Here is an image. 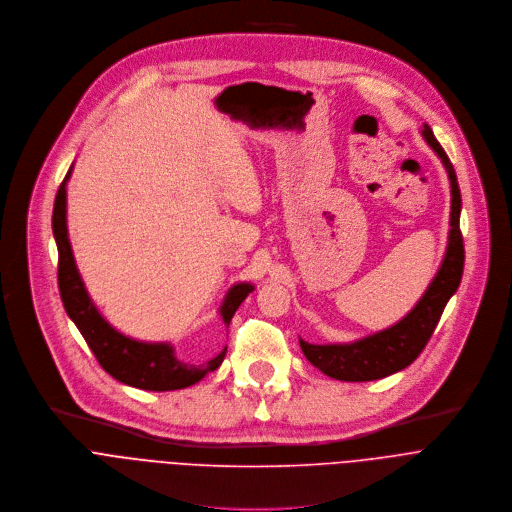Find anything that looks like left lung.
I'll list each match as a JSON object with an SVG mask.
<instances>
[{"instance_id":"left-lung-1","label":"left lung","mask_w":512,"mask_h":512,"mask_svg":"<svg viewBox=\"0 0 512 512\" xmlns=\"http://www.w3.org/2000/svg\"><path fill=\"white\" fill-rule=\"evenodd\" d=\"M422 137L440 157L450 179V232L444 260L430 282L424 296L416 302L414 309L395 325L367 335L351 343H329L313 345L298 339L304 357L309 359L325 375L339 381H373L393 375L407 365H412L430 341L448 300L458 290L464 270V242L460 234V210L462 197L456 179V171L436 141L432 129L424 125Z\"/></svg>"}]
</instances>
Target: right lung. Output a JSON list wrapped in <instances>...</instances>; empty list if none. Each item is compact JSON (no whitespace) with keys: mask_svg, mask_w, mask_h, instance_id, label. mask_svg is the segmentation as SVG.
I'll use <instances>...</instances> for the list:
<instances>
[{"mask_svg":"<svg viewBox=\"0 0 512 512\" xmlns=\"http://www.w3.org/2000/svg\"><path fill=\"white\" fill-rule=\"evenodd\" d=\"M72 169L74 163L70 165L64 181L60 183L52 212V232L58 246V286L68 317L78 327L80 335L88 343L100 367L109 375H113L117 381L147 391H173L195 385L210 371H216L222 365L228 347H224L222 353L212 357L208 363L189 365L177 359L171 343L137 341L123 335L100 315L96 304L92 302L82 282V276L76 268L72 246L68 240L66 185L72 175ZM252 290L254 286L250 282H236L226 292L224 302L220 306V317L226 327H230V321L238 311V306Z\"/></svg>","mask_w":512,"mask_h":512,"instance_id":"obj_1","label":"right lung"}]
</instances>
